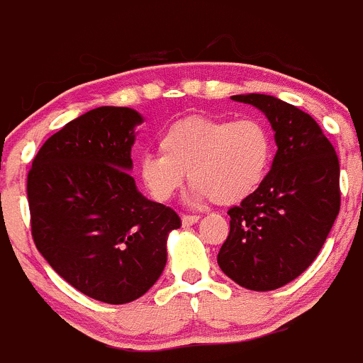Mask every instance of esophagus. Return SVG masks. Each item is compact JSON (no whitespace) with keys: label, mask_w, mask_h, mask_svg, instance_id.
I'll return each instance as SVG.
<instances>
[{"label":"esophagus","mask_w":363,"mask_h":363,"mask_svg":"<svg viewBox=\"0 0 363 363\" xmlns=\"http://www.w3.org/2000/svg\"><path fill=\"white\" fill-rule=\"evenodd\" d=\"M181 220H182V225H184V227H189V225H193L199 221V216H196V214H182Z\"/></svg>","instance_id":"obj_1"}]
</instances>
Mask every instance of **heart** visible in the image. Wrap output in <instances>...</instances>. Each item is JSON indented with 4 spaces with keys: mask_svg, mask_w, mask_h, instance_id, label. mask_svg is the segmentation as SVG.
Wrapping results in <instances>:
<instances>
[{
    "mask_svg": "<svg viewBox=\"0 0 363 363\" xmlns=\"http://www.w3.org/2000/svg\"><path fill=\"white\" fill-rule=\"evenodd\" d=\"M161 152L138 157V177L157 202L193 182L189 200L232 206L259 189L273 160V138L259 118L188 117L160 136Z\"/></svg>",
    "mask_w": 363,
    "mask_h": 363,
    "instance_id": "obj_1",
    "label": "heart"
}]
</instances>
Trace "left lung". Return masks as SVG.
<instances>
[{"instance_id": "left-lung-1", "label": "left lung", "mask_w": 363, "mask_h": 363, "mask_svg": "<svg viewBox=\"0 0 363 363\" xmlns=\"http://www.w3.org/2000/svg\"><path fill=\"white\" fill-rule=\"evenodd\" d=\"M232 99L266 115L279 150L259 189L228 209L230 232L218 264L241 287L273 291L314 262L332 230L340 209L339 157L300 108L264 94Z\"/></svg>"}]
</instances>
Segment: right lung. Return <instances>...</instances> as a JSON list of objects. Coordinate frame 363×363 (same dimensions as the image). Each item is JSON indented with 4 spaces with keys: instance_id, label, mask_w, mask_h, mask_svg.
I'll use <instances>...</instances> for the list:
<instances>
[{
    "instance_id": "right-lung-1",
    "label": "right lung",
    "mask_w": 363,
    "mask_h": 363,
    "mask_svg": "<svg viewBox=\"0 0 363 363\" xmlns=\"http://www.w3.org/2000/svg\"><path fill=\"white\" fill-rule=\"evenodd\" d=\"M142 122L131 108L86 111L45 140L28 172L37 250L74 289L111 305L156 284L168 234L181 227L179 214L147 200L129 175Z\"/></svg>"
}]
</instances>
